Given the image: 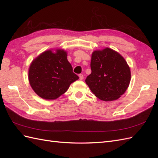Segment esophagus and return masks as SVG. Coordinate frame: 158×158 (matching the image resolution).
<instances>
[{
	"instance_id": "esophagus-1",
	"label": "esophagus",
	"mask_w": 158,
	"mask_h": 158,
	"mask_svg": "<svg viewBox=\"0 0 158 158\" xmlns=\"http://www.w3.org/2000/svg\"><path fill=\"white\" fill-rule=\"evenodd\" d=\"M79 79H81V80L83 79V78H84V77H83V74H79Z\"/></svg>"
}]
</instances>
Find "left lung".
I'll return each instance as SVG.
<instances>
[{
  "label": "left lung",
  "mask_w": 158,
  "mask_h": 158,
  "mask_svg": "<svg viewBox=\"0 0 158 158\" xmlns=\"http://www.w3.org/2000/svg\"><path fill=\"white\" fill-rule=\"evenodd\" d=\"M92 73L85 83L96 97L104 101L118 99L130 82V69L123 57L114 50L105 48L92 53Z\"/></svg>",
  "instance_id": "obj_1"
}]
</instances>
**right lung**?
Returning a JSON list of instances; mask_svg holds the SVG:
<instances>
[{
    "label": "right lung",
    "instance_id": "add662e5",
    "mask_svg": "<svg viewBox=\"0 0 158 158\" xmlns=\"http://www.w3.org/2000/svg\"><path fill=\"white\" fill-rule=\"evenodd\" d=\"M79 77L73 72L62 49L45 51L33 60L28 71L30 84L35 93L47 100H54L64 94Z\"/></svg>",
    "mask_w": 158,
    "mask_h": 158
}]
</instances>
